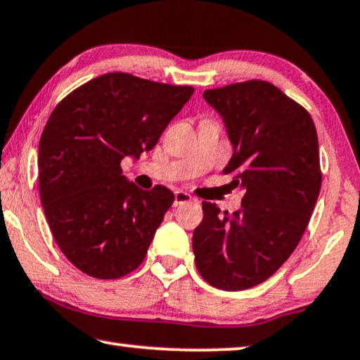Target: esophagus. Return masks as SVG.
<instances>
[{"label":"esophagus","instance_id":"34e87169","mask_svg":"<svg viewBox=\"0 0 360 360\" xmlns=\"http://www.w3.org/2000/svg\"><path fill=\"white\" fill-rule=\"evenodd\" d=\"M192 197L191 194H187V192H182V191H176L174 192V207H178L181 204H186V202H191Z\"/></svg>","mask_w":360,"mask_h":360}]
</instances>
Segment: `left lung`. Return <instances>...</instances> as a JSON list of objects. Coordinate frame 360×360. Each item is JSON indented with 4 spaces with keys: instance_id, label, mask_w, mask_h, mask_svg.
<instances>
[{
    "instance_id": "left-lung-1",
    "label": "left lung",
    "mask_w": 360,
    "mask_h": 360,
    "mask_svg": "<svg viewBox=\"0 0 360 360\" xmlns=\"http://www.w3.org/2000/svg\"><path fill=\"white\" fill-rule=\"evenodd\" d=\"M233 146L224 173L245 194L220 214L202 202L192 250L199 274L221 290H245L274 274L307 230L321 189L315 124L307 109L267 81L204 91Z\"/></svg>"
}]
</instances>
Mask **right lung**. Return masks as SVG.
<instances>
[{
  "label": "right lung",
  "instance_id": "obj_1",
  "mask_svg": "<svg viewBox=\"0 0 360 360\" xmlns=\"http://www.w3.org/2000/svg\"><path fill=\"white\" fill-rule=\"evenodd\" d=\"M192 93V86L108 73L50 114L39 143L40 200L60 250L84 274L119 279L143 262L174 194L136 187L120 161L153 148Z\"/></svg>",
  "mask_w": 360,
  "mask_h": 360
}]
</instances>
